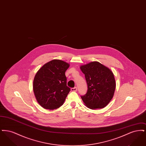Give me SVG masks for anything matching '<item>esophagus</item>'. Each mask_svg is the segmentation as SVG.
<instances>
[{
  "mask_svg": "<svg viewBox=\"0 0 146 146\" xmlns=\"http://www.w3.org/2000/svg\"><path fill=\"white\" fill-rule=\"evenodd\" d=\"M71 91H73V92H76V91H77V88L76 87H74L73 88H72L71 89Z\"/></svg>",
  "mask_w": 146,
  "mask_h": 146,
  "instance_id": "1",
  "label": "esophagus"
}]
</instances>
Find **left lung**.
Segmentation results:
<instances>
[{"instance_id": "obj_1", "label": "left lung", "mask_w": 146, "mask_h": 146, "mask_svg": "<svg viewBox=\"0 0 146 146\" xmlns=\"http://www.w3.org/2000/svg\"><path fill=\"white\" fill-rule=\"evenodd\" d=\"M80 68L85 74L88 89L81 97L84 104L91 110L104 108L111 101L116 87L113 72L97 61L82 65Z\"/></svg>"}]
</instances>
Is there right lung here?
I'll return each mask as SVG.
<instances>
[{
    "instance_id": "add662e5",
    "label": "right lung",
    "mask_w": 146,
    "mask_h": 146,
    "mask_svg": "<svg viewBox=\"0 0 146 146\" xmlns=\"http://www.w3.org/2000/svg\"><path fill=\"white\" fill-rule=\"evenodd\" d=\"M70 63L55 59L44 64L33 80V89L38 103L42 108L54 110L60 107L70 92L65 72Z\"/></svg>"
}]
</instances>
